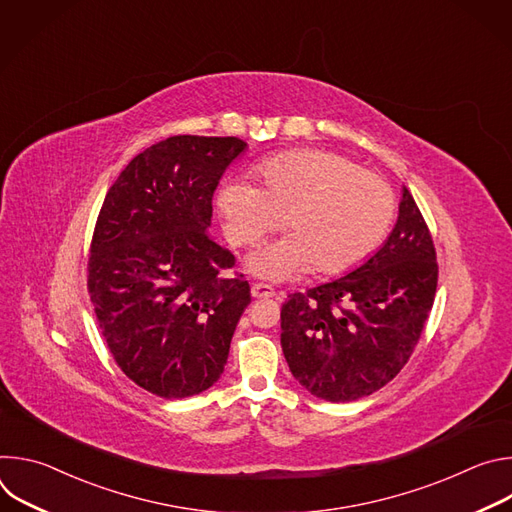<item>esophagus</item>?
<instances>
[{
	"label": "esophagus",
	"mask_w": 512,
	"mask_h": 512,
	"mask_svg": "<svg viewBox=\"0 0 512 512\" xmlns=\"http://www.w3.org/2000/svg\"><path fill=\"white\" fill-rule=\"evenodd\" d=\"M251 296L257 298V300H261V298H273L275 291H273V287L267 285V283H253V285H251Z\"/></svg>",
	"instance_id": "obj_1"
}]
</instances>
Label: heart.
I'll return each mask as SVG.
<instances>
[{"label":"heart","mask_w":512,"mask_h":512,"mask_svg":"<svg viewBox=\"0 0 512 512\" xmlns=\"http://www.w3.org/2000/svg\"><path fill=\"white\" fill-rule=\"evenodd\" d=\"M263 186L247 176L225 178L216 206L233 245H251L283 225L289 235L263 245L247 269L283 281L312 267L344 273L367 259L387 237L395 216L391 186L356 162L324 152L296 150L259 166Z\"/></svg>","instance_id":"heart-1"}]
</instances>
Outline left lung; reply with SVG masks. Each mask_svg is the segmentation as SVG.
<instances>
[{"instance_id": "8db88e82", "label": "left lung", "mask_w": 512, "mask_h": 512, "mask_svg": "<svg viewBox=\"0 0 512 512\" xmlns=\"http://www.w3.org/2000/svg\"><path fill=\"white\" fill-rule=\"evenodd\" d=\"M435 287L433 241L403 186L397 223L375 255L283 304L281 348L291 375L332 403L379 391L409 360Z\"/></svg>"}]
</instances>
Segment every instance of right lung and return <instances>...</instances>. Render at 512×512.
Instances as JSON below:
<instances>
[{"label": "right lung", "mask_w": 512, "mask_h": 512, "mask_svg": "<svg viewBox=\"0 0 512 512\" xmlns=\"http://www.w3.org/2000/svg\"><path fill=\"white\" fill-rule=\"evenodd\" d=\"M247 150L239 137L174 135L137 154L109 188L89 257V294L121 371L164 399L221 379L251 302L231 251L210 235L212 194Z\"/></svg>", "instance_id": "obj_1"}]
</instances>
